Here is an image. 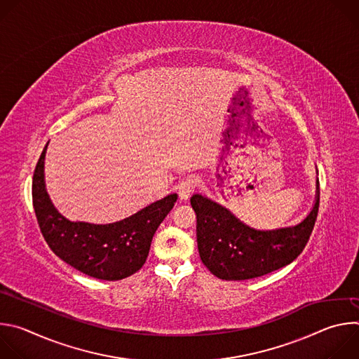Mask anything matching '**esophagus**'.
I'll return each mask as SVG.
<instances>
[{"label": "esophagus", "mask_w": 359, "mask_h": 359, "mask_svg": "<svg viewBox=\"0 0 359 359\" xmlns=\"http://www.w3.org/2000/svg\"><path fill=\"white\" fill-rule=\"evenodd\" d=\"M197 187V180L194 177H187V179H183L179 184H177V191H179V196L182 200H187L191 193L196 190Z\"/></svg>", "instance_id": "34e87169"}]
</instances>
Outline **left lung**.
<instances>
[{
    "label": "left lung",
    "instance_id": "obj_1",
    "mask_svg": "<svg viewBox=\"0 0 359 359\" xmlns=\"http://www.w3.org/2000/svg\"><path fill=\"white\" fill-rule=\"evenodd\" d=\"M190 203L197 216V247L203 264L217 278L243 281L276 271L298 257L317 220L320 191L311 213L299 224L270 231L243 224L201 194L191 196Z\"/></svg>",
    "mask_w": 359,
    "mask_h": 359
}]
</instances>
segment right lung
<instances>
[{"mask_svg":"<svg viewBox=\"0 0 359 359\" xmlns=\"http://www.w3.org/2000/svg\"><path fill=\"white\" fill-rule=\"evenodd\" d=\"M46 146L34 170L32 203L49 248L67 264L93 278L118 281L139 271L147 259L153 234L173 209L177 194H169L116 223L69 222L57 212L45 190Z\"/></svg>","mask_w":359,"mask_h":359,"instance_id":"1","label":"right lung"}]
</instances>
